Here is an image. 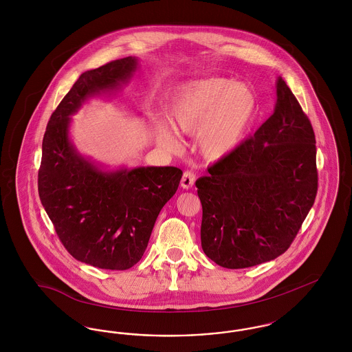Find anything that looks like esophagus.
Instances as JSON below:
<instances>
[{
    "label": "esophagus",
    "mask_w": 352,
    "mask_h": 352,
    "mask_svg": "<svg viewBox=\"0 0 352 352\" xmlns=\"http://www.w3.org/2000/svg\"><path fill=\"white\" fill-rule=\"evenodd\" d=\"M195 179H197V175H195V173L194 171H190V170H187V171H184V177H182V181H181V186L186 188V190H188V188H191L194 184H195Z\"/></svg>",
    "instance_id": "1"
}]
</instances>
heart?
Listing matches in <instances>:
<instances>
[{
  "instance_id": "b5f03b06",
  "label": "heart",
  "mask_w": 352,
  "mask_h": 352,
  "mask_svg": "<svg viewBox=\"0 0 352 352\" xmlns=\"http://www.w3.org/2000/svg\"><path fill=\"white\" fill-rule=\"evenodd\" d=\"M254 111L256 99L248 87L224 78H208L186 84L173 96L168 120L179 134H198L203 157L218 161L240 145ZM175 132L162 128L158 141L171 151H179L182 141Z\"/></svg>"
}]
</instances>
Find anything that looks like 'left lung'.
Listing matches in <instances>:
<instances>
[{
    "mask_svg": "<svg viewBox=\"0 0 352 352\" xmlns=\"http://www.w3.org/2000/svg\"><path fill=\"white\" fill-rule=\"evenodd\" d=\"M276 89L273 115L195 182L201 248L223 268H250L283 254L317 197L311 122L283 78Z\"/></svg>",
    "mask_w": 352,
    "mask_h": 352,
    "instance_id": "1",
    "label": "left lung"
}]
</instances>
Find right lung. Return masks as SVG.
<instances>
[{
    "label": "right lung",
    "mask_w": 352,
    "mask_h": 352,
    "mask_svg": "<svg viewBox=\"0 0 352 352\" xmlns=\"http://www.w3.org/2000/svg\"><path fill=\"white\" fill-rule=\"evenodd\" d=\"M137 63L126 56L83 72L52 112L42 142V206L68 253L96 268L125 270L141 260L157 217L184 174L173 166L102 171L68 138L69 116L82 102L128 83Z\"/></svg>",
    "instance_id": "right-lung-1"
}]
</instances>
